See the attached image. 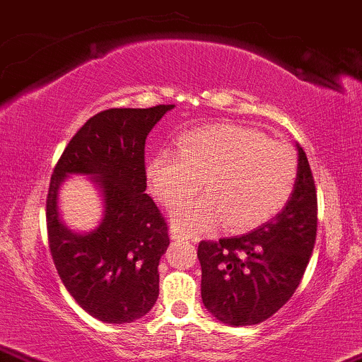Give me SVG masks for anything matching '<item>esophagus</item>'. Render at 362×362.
I'll return each mask as SVG.
<instances>
[{"label":"esophagus","mask_w":362,"mask_h":362,"mask_svg":"<svg viewBox=\"0 0 362 362\" xmlns=\"http://www.w3.org/2000/svg\"><path fill=\"white\" fill-rule=\"evenodd\" d=\"M170 237H172V239H187L185 234H182V232L178 230L175 226L170 227Z\"/></svg>","instance_id":"34e87169"}]
</instances>
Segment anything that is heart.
Masks as SVG:
<instances>
[{
    "label": "heart",
    "mask_w": 362,
    "mask_h": 362,
    "mask_svg": "<svg viewBox=\"0 0 362 362\" xmlns=\"http://www.w3.org/2000/svg\"><path fill=\"white\" fill-rule=\"evenodd\" d=\"M153 195L175 207L199 190L205 194L173 212L184 232H195L222 218L227 228L247 230L274 217L297 180V157L289 145L254 128L212 123L187 132L175 153H155L147 163Z\"/></svg>",
    "instance_id": "1"
}]
</instances>
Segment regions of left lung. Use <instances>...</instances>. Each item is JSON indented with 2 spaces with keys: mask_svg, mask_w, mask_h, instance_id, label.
<instances>
[{
  "mask_svg": "<svg viewBox=\"0 0 362 362\" xmlns=\"http://www.w3.org/2000/svg\"><path fill=\"white\" fill-rule=\"evenodd\" d=\"M297 180L276 217L249 234L202 240V300L228 326H254L291 299L308 267L317 232V195L303 147Z\"/></svg>",
  "mask_w": 362,
  "mask_h": 362,
  "instance_id": "left-lung-1",
  "label": "left lung"
}]
</instances>
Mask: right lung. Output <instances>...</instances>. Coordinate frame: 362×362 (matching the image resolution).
<instances>
[{"label":"right lung","instance_id":"right-lung-1","mask_svg":"<svg viewBox=\"0 0 362 362\" xmlns=\"http://www.w3.org/2000/svg\"><path fill=\"white\" fill-rule=\"evenodd\" d=\"M173 107L97 113L76 132L52 173L47 226L53 262L73 299L98 321L134 322L158 299V262L170 237L145 194V140ZM73 173L88 175L103 195V222L86 235L70 231L59 218V187Z\"/></svg>","mask_w":362,"mask_h":362}]
</instances>
